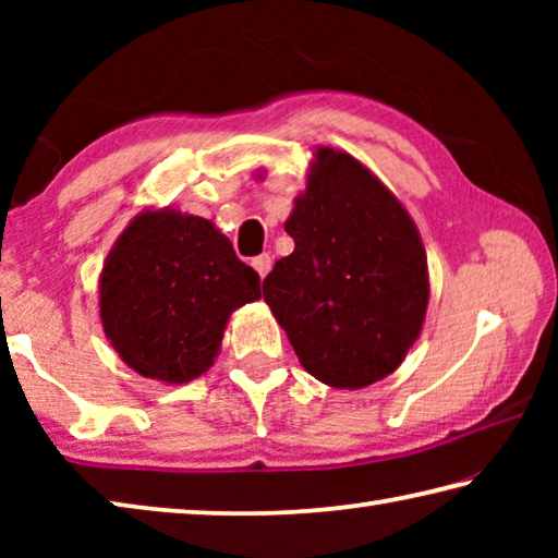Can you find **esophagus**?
<instances>
[{
    "instance_id": "1",
    "label": "esophagus",
    "mask_w": 558,
    "mask_h": 558,
    "mask_svg": "<svg viewBox=\"0 0 558 558\" xmlns=\"http://www.w3.org/2000/svg\"><path fill=\"white\" fill-rule=\"evenodd\" d=\"M270 266H272V260H270L268 253H263V256L253 258V268H256V272H258L260 278H266V276H268V272H270Z\"/></svg>"
}]
</instances>
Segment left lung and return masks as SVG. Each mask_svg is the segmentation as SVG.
<instances>
[{
  "label": "left lung",
  "instance_id": "obj_1",
  "mask_svg": "<svg viewBox=\"0 0 558 558\" xmlns=\"http://www.w3.org/2000/svg\"><path fill=\"white\" fill-rule=\"evenodd\" d=\"M295 251L263 280V300L305 366L335 389L399 369L428 310L421 233L359 159L317 147L286 221Z\"/></svg>",
  "mask_w": 558,
  "mask_h": 558
}]
</instances>
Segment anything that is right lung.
<instances>
[{
	"mask_svg": "<svg viewBox=\"0 0 558 558\" xmlns=\"http://www.w3.org/2000/svg\"><path fill=\"white\" fill-rule=\"evenodd\" d=\"M102 332L132 372L186 384L211 369L233 310L260 278L209 219L143 209L112 245L100 280Z\"/></svg>",
	"mask_w": 558,
	"mask_h": 558,
	"instance_id": "1",
	"label": "right lung"
}]
</instances>
